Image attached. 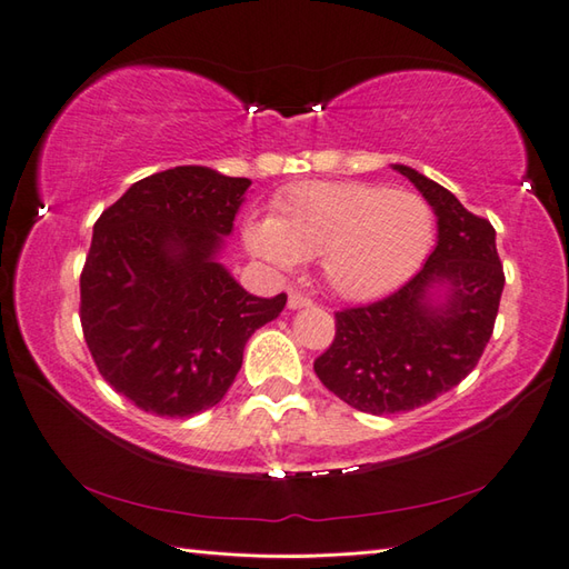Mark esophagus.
Listing matches in <instances>:
<instances>
[{"mask_svg":"<svg viewBox=\"0 0 569 569\" xmlns=\"http://www.w3.org/2000/svg\"><path fill=\"white\" fill-rule=\"evenodd\" d=\"M309 305H312V299H309L307 295L297 292V289H292V292H289V299H287V307L289 309H302V307H309Z\"/></svg>","mask_w":569,"mask_h":569,"instance_id":"obj_1","label":"esophagus"}]
</instances>
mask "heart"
Wrapping results in <instances>:
<instances>
[{
  "mask_svg": "<svg viewBox=\"0 0 569 569\" xmlns=\"http://www.w3.org/2000/svg\"><path fill=\"white\" fill-rule=\"evenodd\" d=\"M431 202L411 190L361 180H309L272 200V218L244 224V244L257 260L289 272L319 257L337 295L373 299L403 284L433 248Z\"/></svg>",
  "mask_w": 569,
  "mask_h": 569,
  "instance_id": "b5f03b06",
  "label": "heart"
}]
</instances>
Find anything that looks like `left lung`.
Masks as SVG:
<instances>
[{"label": "left lung", "mask_w": 569, "mask_h": 569, "mask_svg": "<svg viewBox=\"0 0 569 569\" xmlns=\"http://www.w3.org/2000/svg\"><path fill=\"white\" fill-rule=\"evenodd\" d=\"M393 168L436 210V250L389 297L337 312L335 341L315 361L331 393L373 416L413 411L463 381L492 337L506 284L492 224L418 170ZM443 283L449 295L433 306L430 289Z\"/></svg>", "instance_id": "8db88e82"}]
</instances>
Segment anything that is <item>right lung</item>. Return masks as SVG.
<instances>
[{"instance_id": "right-lung-1", "label": "right lung", "mask_w": 569, "mask_h": 569, "mask_svg": "<svg viewBox=\"0 0 569 569\" xmlns=\"http://www.w3.org/2000/svg\"><path fill=\"white\" fill-rule=\"evenodd\" d=\"M248 178L178 166L128 188L93 224L81 270V329L113 391L156 416L222 401L248 339L287 295L254 297L216 262Z\"/></svg>"}]
</instances>
